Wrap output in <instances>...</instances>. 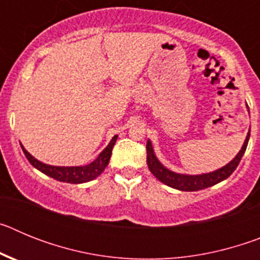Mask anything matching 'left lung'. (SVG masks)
<instances>
[{
	"mask_svg": "<svg viewBox=\"0 0 260 260\" xmlns=\"http://www.w3.org/2000/svg\"><path fill=\"white\" fill-rule=\"evenodd\" d=\"M249 138L250 133L247 134L241 151L229 164H226L225 167L217 169V171L211 172V173L207 174L187 176V174H178L169 171V169H167L165 167H162V164H160V161L156 158L155 153H153L152 144H151L150 141L147 142L146 146L147 165H148V169L151 171V173H152L158 181H161L162 183H165V185L171 186L173 189L181 190V191H198V190L207 189L210 186H213L216 185V183L221 182V181H224L225 178H228V177L236 171V168L240 164L243 153L246 151L247 143H249Z\"/></svg>",
	"mask_w": 260,
	"mask_h": 260,
	"instance_id": "obj_1",
	"label": "left lung"
}]
</instances>
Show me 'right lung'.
I'll list each match as a JSON object with an SVG mask.
<instances>
[{
	"label": "right lung",
	"mask_w": 260,
	"mask_h": 260,
	"mask_svg": "<svg viewBox=\"0 0 260 260\" xmlns=\"http://www.w3.org/2000/svg\"><path fill=\"white\" fill-rule=\"evenodd\" d=\"M116 141L117 135H114L112 138L110 143L107 146V148L99 155V157L96 158L95 161L88 165H84V167H53V165H47L44 162H40L39 160H36L35 157H32L23 147L22 150L24 152V155H26V157L28 158V161L36 169H39V171L43 172L47 176L52 177V178H54L57 181H61V182L83 183L88 182V181L93 180L98 176H100L102 172L107 168L110 156H112L113 146L116 144Z\"/></svg>",
	"instance_id": "right-lung-1"
}]
</instances>
